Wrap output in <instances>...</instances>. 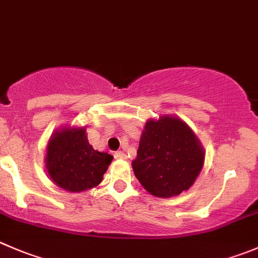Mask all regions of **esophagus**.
I'll return each instance as SVG.
<instances>
[{
	"instance_id": "esophagus-1",
	"label": "esophagus",
	"mask_w": 258,
	"mask_h": 258,
	"mask_svg": "<svg viewBox=\"0 0 258 258\" xmlns=\"http://www.w3.org/2000/svg\"><path fill=\"white\" fill-rule=\"evenodd\" d=\"M114 157H116V159L124 160L127 156H126V154H124L123 151H117V152H114Z\"/></svg>"
}]
</instances>
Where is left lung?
Wrapping results in <instances>:
<instances>
[{"instance_id":"1","label":"left lung","mask_w":258,"mask_h":258,"mask_svg":"<svg viewBox=\"0 0 258 258\" xmlns=\"http://www.w3.org/2000/svg\"><path fill=\"white\" fill-rule=\"evenodd\" d=\"M204 157L203 146L192 130L179 117L164 114L145 123L132 169L151 196L170 198L194 184Z\"/></svg>"}]
</instances>
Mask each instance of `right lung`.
<instances>
[{
	"instance_id": "1",
	"label": "right lung",
	"mask_w": 258,
	"mask_h": 258,
	"mask_svg": "<svg viewBox=\"0 0 258 258\" xmlns=\"http://www.w3.org/2000/svg\"><path fill=\"white\" fill-rule=\"evenodd\" d=\"M112 160L89 145L86 127H61L47 141L45 167L55 185L81 192L101 184Z\"/></svg>"
}]
</instances>
